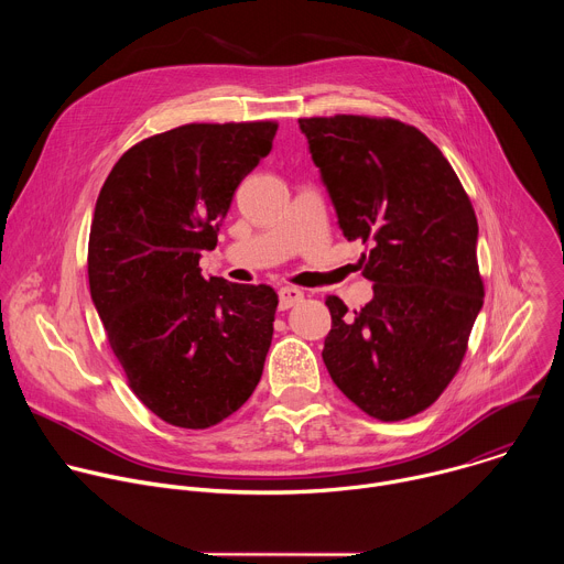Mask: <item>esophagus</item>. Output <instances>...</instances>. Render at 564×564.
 <instances>
[{
	"label": "esophagus",
	"mask_w": 564,
	"mask_h": 564,
	"mask_svg": "<svg viewBox=\"0 0 564 564\" xmlns=\"http://www.w3.org/2000/svg\"><path fill=\"white\" fill-rule=\"evenodd\" d=\"M299 301H303V290L292 288V285L279 290V307H281V310H288V307L296 305Z\"/></svg>",
	"instance_id": "esophagus-1"
}]
</instances>
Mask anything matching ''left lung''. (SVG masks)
Masks as SVG:
<instances>
[{
    "label": "left lung",
    "mask_w": 564,
    "mask_h": 564,
    "mask_svg": "<svg viewBox=\"0 0 564 564\" xmlns=\"http://www.w3.org/2000/svg\"><path fill=\"white\" fill-rule=\"evenodd\" d=\"M301 133L348 240L370 243L372 299L328 296L324 364L370 417L406 420L455 377L485 303L477 218L442 151L390 118H303Z\"/></svg>",
    "instance_id": "8db88e82"
}]
</instances>
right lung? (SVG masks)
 Instances as JSON below:
<instances>
[{
	"mask_svg": "<svg viewBox=\"0 0 564 564\" xmlns=\"http://www.w3.org/2000/svg\"><path fill=\"white\" fill-rule=\"evenodd\" d=\"M276 122L183 124L131 147L105 181L89 288L131 390L163 422L209 429L246 404L272 344L270 285L205 279L234 192Z\"/></svg>",
	"mask_w": 564,
	"mask_h": 564,
	"instance_id": "1",
	"label": "right lung"
}]
</instances>
